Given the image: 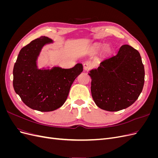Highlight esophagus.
<instances>
[{
	"label": "esophagus",
	"instance_id": "1",
	"mask_svg": "<svg viewBox=\"0 0 158 158\" xmlns=\"http://www.w3.org/2000/svg\"><path fill=\"white\" fill-rule=\"evenodd\" d=\"M84 69L85 71H88L91 69V64L88 63V62H85V63H84Z\"/></svg>",
	"mask_w": 158,
	"mask_h": 158
}]
</instances>
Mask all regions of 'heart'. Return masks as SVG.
I'll list each match as a JSON object with an SVG mask.
<instances>
[{"label": "heart", "mask_w": 158, "mask_h": 158, "mask_svg": "<svg viewBox=\"0 0 158 158\" xmlns=\"http://www.w3.org/2000/svg\"><path fill=\"white\" fill-rule=\"evenodd\" d=\"M101 47H102V45H99V46L97 47V48L99 49V48H101ZM103 52H105V53H107V54L109 53V52H111V48H110V47L109 45L104 46V47H103Z\"/></svg>", "instance_id": "obj_1"}]
</instances>
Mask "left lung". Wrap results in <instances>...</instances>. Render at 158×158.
Segmentation results:
<instances>
[{
	"label": "left lung",
	"mask_w": 158,
	"mask_h": 158,
	"mask_svg": "<svg viewBox=\"0 0 158 158\" xmlns=\"http://www.w3.org/2000/svg\"><path fill=\"white\" fill-rule=\"evenodd\" d=\"M91 92L100 109L118 111L131 106L139 97L144 84V67L140 55L128 45L104 59L88 73Z\"/></svg>",
	"instance_id": "left-lung-1"
}]
</instances>
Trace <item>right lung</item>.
Segmentation results:
<instances>
[{"label": "right lung", "mask_w": 158, "mask_h": 158, "mask_svg": "<svg viewBox=\"0 0 158 158\" xmlns=\"http://www.w3.org/2000/svg\"><path fill=\"white\" fill-rule=\"evenodd\" d=\"M50 38L41 36L23 47L19 52L13 69V86L27 107L41 112L60 107L66 102L76 77L83 71L77 63L71 69L53 66L39 69L37 59Z\"/></svg>", "instance_id": "right-lung-1"}]
</instances>
